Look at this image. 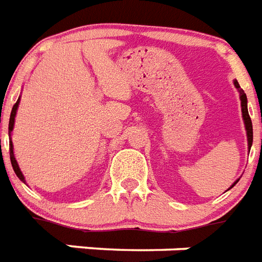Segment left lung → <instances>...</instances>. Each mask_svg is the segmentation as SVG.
<instances>
[{"label":"left lung","mask_w":262,"mask_h":262,"mask_svg":"<svg viewBox=\"0 0 262 262\" xmlns=\"http://www.w3.org/2000/svg\"><path fill=\"white\" fill-rule=\"evenodd\" d=\"M233 85L239 92V95H241V105H242V115H243V121H245V127H246V135H247V145H249V151L251 148V144H253V125H251V119L250 115H249V111H247V97L246 93L243 92V89H241L239 86V83L237 81H233ZM239 180H236L232 185H231V188H232L233 185L236 184ZM229 188V189H231Z\"/></svg>","instance_id":"obj_1"}]
</instances>
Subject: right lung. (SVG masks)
Here are the masks:
<instances>
[{
	"mask_svg": "<svg viewBox=\"0 0 262 262\" xmlns=\"http://www.w3.org/2000/svg\"><path fill=\"white\" fill-rule=\"evenodd\" d=\"M19 103H20V97L17 99V101L13 105V108H12V113H11V118H9V136H11L12 130H13V125H15V117H16V111H17V107H19ZM9 155H11V163H12V167H13V170H15L16 176L19 177V180H21L23 183H26V179L21 170H20L19 165H17V161H16L15 158V154H13V144H12V139L9 141Z\"/></svg>",
	"mask_w": 262,
	"mask_h": 262,
	"instance_id": "add662e5",
	"label": "right lung"
}]
</instances>
